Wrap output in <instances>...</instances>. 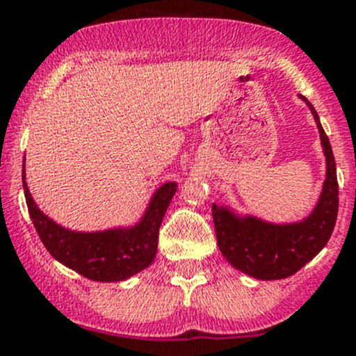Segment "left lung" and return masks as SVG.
Wrapping results in <instances>:
<instances>
[{
    "label": "left lung",
    "mask_w": 356,
    "mask_h": 356,
    "mask_svg": "<svg viewBox=\"0 0 356 356\" xmlns=\"http://www.w3.org/2000/svg\"><path fill=\"white\" fill-rule=\"evenodd\" d=\"M298 99L314 115L326 159V179L309 215L297 222L275 223L228 204L213 203V223L222 256L232 268L263 282L288 278L312 261L327 244L338 216V179L331 143L312 104L302 95Z\"/></svg>",
    "instance_id": "left-lung-1"
}]
</instances>
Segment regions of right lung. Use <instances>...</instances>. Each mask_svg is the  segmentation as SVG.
Wrapping results in <instances>:
<instances>
[{
    "instance_id": "obj_1",
    "label": "right lung",
    "mask_w": 356,
    "mask_h": 356,
    "mask_svg": "<svg viewBox=\"0 0 356 356\" xmlns=\"http://www.w3.org/2000/svg\"><path fill=\"white\" fill-rule=\"evenodd\" d=\"M22 181L30 218L51 256L78 275L102 283L124 282L153 263L159 228L177 191V182H163L153 191L143 215L133 225L81 232L59 225L37 207L27 186L25 159Z\"/></svg>"
}]
</instances>
